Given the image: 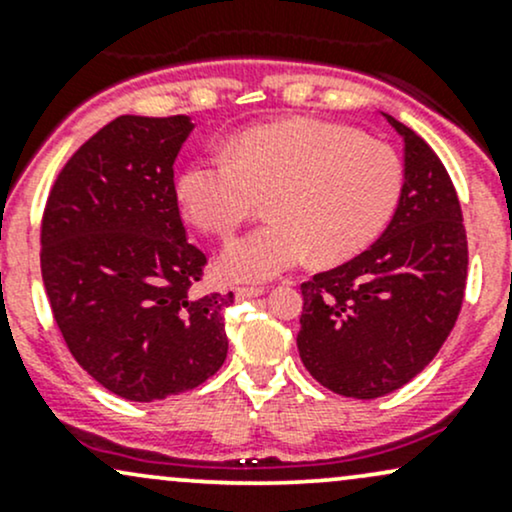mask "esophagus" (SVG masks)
<instances>
[{"instance_id":"34e87169","label":"esophagus","mask_w":512,"mask_h":512,"mask_svg":"<svg viewBox=\"0 0 512 512\" xmlns=\"http://www.w3.org/2000/svg\"><path fill=\"white\" fill-rule=\"evenodd\" d=\"M262 293H264V286H238L236 298H240V301H245V298L262 296Z\"/></svg>"}]
</instances>
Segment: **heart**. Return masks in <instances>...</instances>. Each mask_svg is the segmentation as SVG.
<instances>
[{
  "label": "heart",
  "mask_w": 512,
  "mask_h": 512,
  "mask_svg": "<svg viewBox=\"0 0 512 512\" xmlns=\"http://www.w3.org/2000/svg\"><path fill=\"white\" fill-rule=\"evenodd\" d=\"M404 190L402 158L356 129L320 120L245 129L219 154L180 173L182 214L204 233L231 238L267 199L272 221L223 250L228 279L262 281L313 255L337 264L385 231Z\"/></svg>",
  "instance_id": "heart-1"
}]
</instances>
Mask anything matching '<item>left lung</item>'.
Masks as SVG:
<instances>
[{
  "mask_svg": "<svg viewBox=\"0 0 512 512\" xmlns=\"http://www.w3.org/2000/svg\"><path fill=\"white\" fill-rule=\"evenodd\" d=\"M385 120L404 139V190L390 226L354 260L301 284L305 368L356 399L390 395L433 361L467 286V231L448 170L414 129Z\"/></svg>",
  "mask_w": 512,
  "mask_h": 512,
  "instance_id": "obj_1",
  "label": "left lung"
}]
</instances>
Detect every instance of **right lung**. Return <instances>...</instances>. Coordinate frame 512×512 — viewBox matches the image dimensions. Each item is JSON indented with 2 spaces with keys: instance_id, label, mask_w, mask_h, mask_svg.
<instances>
[{
  "instance_id": "obj_1",
  "label": "right lung",
  "mask_w": 512,
  "mask_h": 512,
  "mask_svg": "<svg viewBox=\"0 0 512 512\" xmlns=\"http://www.w3.org/2000/svg\"><path fill=\"white\" fill-rule=\"evenodd\" d=\"M185 115H122L52 182L40 272L81 368L117 397L154 402L209 380L226 361L228 293H197L207 255L187 240L173 163Z\"/></svg>"
}]
</instances>
